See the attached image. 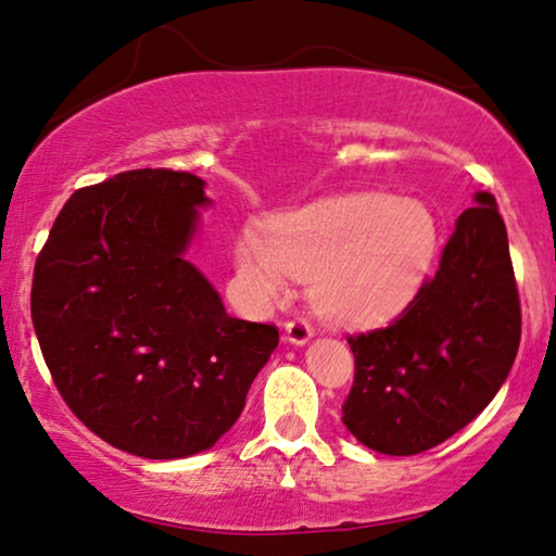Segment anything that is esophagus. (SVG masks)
I'll return each mask as SVG.
<instances>
[{
    "label": "esophagus",
    "mask_w": 556,
    "mask_h": 556,
    "mask_svg": "<svg viewBox=\"0 0 556 556\" xmlns=\"http://www.w3.org/2000/svg\"><path fill=\"white\" fill-rule=\"evenodd\" d=\"M312 327L307 319H292V323L285 325V342H289V345L294 348H302L307 345V342L312 340Z\"/></svg>",
    "instance_id": "1"
}]
</instances>
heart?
<instances>
[{
	"label": "heart",
	"mask_w": 556,
	"mask_h": 556,
	"mask_svg": "<svg viewBox=\"0 0 556 556\" xmlns=\"http://www.w3.org/2000/svg\"><path fill=\"white\" fill-rule=\"evenodd\" d=\"M438 222L418 201L382 193L325 199L277 216L267 237L247 229L237 271L256 302H277L289 277L309 279L319 315L365 327L401 315L431 275Z\"/></svg>",
	"instance_id": "b5f03b06"
}]
</instances>
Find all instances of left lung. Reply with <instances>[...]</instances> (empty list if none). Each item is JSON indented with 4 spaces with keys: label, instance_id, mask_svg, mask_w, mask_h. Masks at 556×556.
<instances>
[{
    "label": "left lung",
    "instance_id": "obj_1",
    "mask_svg": "<svg viewBox=\"0 0 556 556\" xmlns=\"http://www.w3.org/2000/svg\"><path fill=\"white\" fill-rule=\"evenodd\" d=\"M521 340L509 237L491 193L456 218L438 271L390 327L350 338L355 382L342 424L388 456L466 428L509 378Z\"/></svg>",
    "mask_w": 556,
    "mask_h": 556
}]
</instances>
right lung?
<instances>
[{
    "label": "right lung",
    "mask_w": 556,
    "mask_h": 556,
    "mask_svg": "<svg viewBox=\"0 0 556 556\" xmlns=\"http://www.w3.org/2000/svg\"><path fill=\"white\" fill-rule=\"evenodd\" d=\"M211 203L193 174L125 170L75 191L37 256L33 325L54 386L132 456L208 451L279 345L277 327L226 315L189 262Z\"/></svg>",
    "instance_id": "add662e5"
}]
</instances>
